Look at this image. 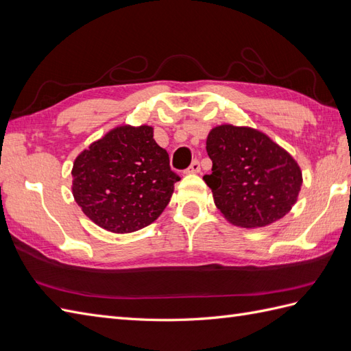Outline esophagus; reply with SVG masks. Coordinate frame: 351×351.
<instances>
[{
	"mask_svg": "<svg viewBox=\"0 0 351 351\" xmlns=\"http://www.w3.org/2000/svg\"><path fill=\"white\" fill-rule=\"evenodd\" d=\"M186 173H199L200 172V161L199 160H194L193 163L190 165V167H188L185 170Z\"/></svg>",
	"mask_w": 351,
	"mask_h": 351,
	"instance_id": "obj_1",
	"label": "esophagus"
}]
</instances>
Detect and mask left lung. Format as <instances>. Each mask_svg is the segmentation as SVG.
<instances>
[{
    "mask_svg": "<svg viewBox=\"0 0 351 351\" xmlns=\"http://www.w3.org/2000/svg\"><path fill=\"white\" fill-rule=\"evenodd\" d=\"M206 151L212 160V173L203 179L217 208L234 226H269L296 203L302 185L301 169L267 134L222 124L210 130Z\"/></svg>",
    "mask_w": 351,
    "mask_h": 351,
    "instance_id": "8db88e82",
    "label": "left lung"
}]
</instances>
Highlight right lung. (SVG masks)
<instances>
[{
	"mask_svg": "<svg viewBox=\"0 0 351 351\" xmlns=\"http://www.w3.org/2000/svg\"><path fill=\"white\" fill-rule=\"evenodd\" d=\"M179 179L167 151L152 138V128L121 125L75 158L73 193L95 223L123 234L154 222Z\"/></svg>",
	"mask_w": 351,
	"mask_h": 351,
	"instance_id": "1",
	"label": "right lung"
}]
</instances>
